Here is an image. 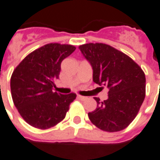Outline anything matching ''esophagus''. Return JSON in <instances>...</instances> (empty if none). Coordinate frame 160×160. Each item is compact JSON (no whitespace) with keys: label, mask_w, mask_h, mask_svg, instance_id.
I'll list each match as a JSON object with an SVG mask.
<instances>
[{"label":"esophagus","mask_w":160,"mask_h":160,"mask_svg":"<svg viewBox=\"0 0 160 160\" xmlns=\"http://www.w3.org/2000/svg\"><path fill=\"white\" fill-rule=\"evenodd\" d=\"M77 97H78V98H79V99H80V100H81V101H85V100L87 99V97H86V96H80V95H79V96H78Z\"/></svg>","instance_id":"obj_1"}]
</instances>
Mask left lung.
<instances>
[{"mask_svg":"<svg viewBox=\"0 0 160 160\" xmlns=\"http://www.w3.org/2000/svg\"><path fill=\"white\" fill-rule=\"evenodd\" d=\"M79 48L93 69V81L108 88V99L88 113L92 123L103 131L123 130L136 118L145 98L144 72L129 56L105 43H86ZM103 88V87H102Z\"/></svg>","mask_w":160,"mask_h":160,"instance_id":"8db88e82","label":"left lung"}]
</instances>
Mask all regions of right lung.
<instances>
[{
	"label": "right lung",
	"instance_id": "right-lung-1",
	"mask_svg": "<svg viewBox=\"0 0 160 160\" xmlns=\"http://www.w3.org/2000/svg\"><path fill=\"white\" fill-rule=\"evenodd\" d=\"M76 48L73 45L48 43L24 58L11 77V91L15 107L31 126L48 129L65 118L76 94L53 92L61 62Z\"/></svg>",
	"mask_w": 160,
	"mask_h": 160
}]
</instances>
